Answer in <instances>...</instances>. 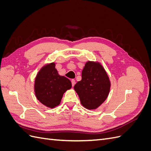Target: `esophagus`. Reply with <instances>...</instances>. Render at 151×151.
Instances as JSON below:
<instances>
[{"label": "esophagus", "mask_w": 151, "mask_h": 151, "mask_svg": "<svg viewBox=\"0 0 151 151\" xmlns=\"http://www.w3.org/2000/svg\"><path fill=\"white\" fill-rule=\"evenodd\" d=\"M71 83H72V86L74 87V85H75V84H76V81L74 80V79H72L71 80Z\"/></svg>", "instance_id": "34e87169"}]
</instances>
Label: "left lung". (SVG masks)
I'll return each instance as SVG.
<instances>
[{
    "label": "left lung",
    "instance_id": "obj_1",
    "mask_svg": "<svg viewBox=\"0 0 151 151\" xmlns=\"http://www.w3.org/2000/svg\"><path fill=\"white\" fill-rule=\"evenodd\" d=\"M111 83L101 63L88 61L82 71V79L74 88L83 106L88 109L98 108L106 99Z\"/></svg>",
    "mask_w": 151,
    "mask_h": 151
}]
</instances>
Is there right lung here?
I'll return each mask as SVG.
<instances>
[{
    "label": "right lung",
    "instance_id": "add662e5",
    "mask_svg": "<svg viewBox=\"0 0 151 151\" xmlns=\"http://www.w3.org/2000/svg\"><path fill=\"white\" fill-rule=\"evenodd\" d=\"M71 88L70 81L58 74L54 62L41 68L35 81L36 98L45 106L50 108L60 104L63 93Z\"/></svg>",
    "mask_w": 151,
    "mask_h": 151
}]
</instances>
